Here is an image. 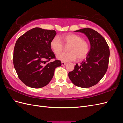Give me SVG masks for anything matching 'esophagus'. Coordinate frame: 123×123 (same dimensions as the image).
I'll return each mask as SVG.
<instances>
[{
	"mask_svg": "<svg viewBox=\"0 0 123 123\" xmlns=\"http://www.w3.org/2000/svg\"><path fill=\"white\" fill-rule=\"evenodd\" d=\"M67 64L66 62H62V66H65V65Z\"/></svg>",
	"mask_w": 123,
	"mask_h": 123,
	"instance_id": "1",
	"label": "esophagus"
}]
</instances>
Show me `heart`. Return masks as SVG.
<instances>
[{
    "mask_svg": "<svg viewBox=\"0 0 123 123\" xmlns=\"http://www.w3.org/2000/svg\"><path fill=\"white\" fill-rule=\"evenodd\" d=\"M61 38L62 42L58 36H56L50 42V47L56 54H59L62 50L63 49V43L65 45L69 46V53H59L57 55L58 60L67 62L75 61L77 57L81 60L87 57L89 52V47L88 43L83 40L81 36L73 33H69L63 35Z\"/></svg>",
    "mask_w": 123,
    "mask_h": 123,
    "instance_id": "obj_1",
    "label": "heart"
}]
</instances>
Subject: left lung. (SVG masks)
I'll list each match as a JSON object with an SVG mask.
<instances>
[{
    "mask_svg": "<svg viewBox=\"0 0 123 123\" xmlns=\"http://www.w3.org/2000/svg\"><path fill=\"white\" fill-rule=\"evenodd\" d=\"M74 32L83 33L90 42V49L86 60L76 64L69 73L72 83L77 87L87 88L97 84L105 75L108 67L109 48L106 40L94 30L81 29Z\"/></svg>",
    "mask_w": 123,
    "mask_h": 123,
    "instance_id": "obj_1",
    "label": "left lung"
}]
</instances>
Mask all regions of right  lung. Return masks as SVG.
<instances>
[{"label":"right lung","mask_w":123,"mask_h":123,"mask_svg":"<svg viewBox=\"0 0 123 123\" xmlns=\"http://www.w3.org/2000/svg\"><path fill=\"white\" fill-rule=\"evenodd\" d=\"M56 34L55 30L34 28L17 40L13 54L15 69L20 80L27 86L40 88L52 79L56 68L62 65L55 58L50 42Z\"/></svg>","instance_id":"right-lung-1"}]
</instances>
